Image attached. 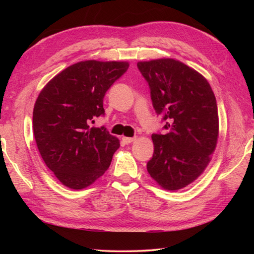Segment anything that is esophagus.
Instances as JSON below:
<instances>
[{"mask_svg":"<svg viewBox=\"0 0 254 254\" xmlns=\"http://www.w3.org/2000/svg\"><path fill=\"white\" fill-rule=\"evenodd\" d=\"M122 141L123 143L128 144V143H132L133 141H135V137H130V136H123L122 137Z\"/></svg>","mask_w":254,"mask_h":254,"instance_id":"34e87169","label":"esophagus"}]
</instances>
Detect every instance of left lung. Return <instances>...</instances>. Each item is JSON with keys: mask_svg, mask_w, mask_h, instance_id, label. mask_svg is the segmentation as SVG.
<instances>
[{"mask_svg": "<svg viewBox=\"0 0 254 254\" xmlns=\"http://www.w3.org/2000/svg\"><path fill=\"white\" fill-rule=\"evenodd\" d=\"M137 68L168 130L152 134L154 152L147 170L159 186L178 190L199 177L216 148V98L207 79L179 60L139 62Z\"/></svg>", "mask_w": 254, "mask_h": 254, "instance_id": "1", "label": "left lung"}]
</instances>
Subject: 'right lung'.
Returning <instances> with one entry per match:
<instances>
[{"label":"right lung","mask_w":254,"mask_h":254,"mask_svg":"<svg viewBox=\"0 0 254 254\" xmlns=\"http://www.w3.org/2000/svg\"><path fill=\"white\" fill-rule=\"evenodd\" d=\"M127 68V62H79L56 75L38 96L34 139L46 166L64 186L86 188L109 169L120 141L91 123L104 115L105 93Z\"/></svg>","instance_id":"add662e5"}]
</instances>
